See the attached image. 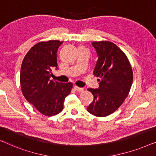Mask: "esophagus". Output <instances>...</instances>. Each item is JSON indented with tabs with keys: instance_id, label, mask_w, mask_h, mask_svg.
I'll return each mask as SVG.
<instances>
[{
	"instance_id": "obj_1",
	"label": "esophagus",
	"mask_w": 156,
	"mask_h": 156,
	"mask_svg": "<svg viewBox=\"0 0 156 156\" xmlns=\"http://www.w3.org/2000/svg\"><path fill=\"white\" fill-rule=\"evenodd\" d=\"M74 89H75V90L77 92H82L84 90V88H83V87H79L78 86H74Z\"/></svg>"
}]
</instances>
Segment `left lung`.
Wrapping results in <instances>:
<instances>
[{"instance_id": "left-lung-1", "label": "left lung", "mask_w": 156, "mask_h": 156, "mask_svg": "<svg viewBox=\"0 0 156 156\" xmlns=\"http://www.w3.org/2000/svg\"><path fill=\"white\" fill-rule=\"evenodd\" d=\"M98 59L93 73L100 77L98 88H88L94 100L87 110L96 117H106L124 102L133 82V72L126 56L117 45L108 41L92 42Z\"/></svg>"}]
</instances>
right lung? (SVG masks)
<instances>
[{
  "mask_svg": "<svg viewBox=\"0 0 156 156\" xmlns=\"http://www.w3.org/2000/svg\"><path fill=\"white\" fill-rule=\"evenodd\" d=\"M63 42L41 41L33 46L24 58L20 70V85L25 99L39 112L53 116L62 111L63 102L73 84L50 80L53 69H58L56 53Z\"/></svg>",
  "mask_w": 156,
  "mask_h": 156,
  "instance_id": "obj_1",
  "label": "right lung"
}]
</instances>
